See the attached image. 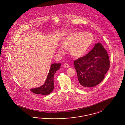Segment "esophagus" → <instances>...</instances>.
<instances>
[{"label": "esophagus", "instance_id": "obj_1", "mask_svg": "<svg viewBox=\"0 0 125 125\" xmlns=\"http://www.w3.org/2000/svg\"><path fill=\"white\" fill-rule=\"evenodd\" d=\"M63 66H64V67H65V68H68V67H69V65L68 63H64V65H63Z\"/></svg>", "mask_w": 125, "mask_h": 125}]
</instances>
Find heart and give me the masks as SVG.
Instances as JSON below:
<instances>
[{
	"mask_svg": "<svg viewBox=\"0 0 125 125\" xmlns=\"http://www.w3.org/2000/svg\"><path fill=\"white\" fill-rule=\"evenodd\" d=\"M93 41L90 34L82 32H74L67 34L61 42V46L69 49V52L72 57L79 58L87 52ZM60 53L63 50L59 49Z\"/></svg>",
	"mask_w": 125,
	"mask_h": 125,
	"instance_id": "1",
	"label": "heart"
}]
</instances>
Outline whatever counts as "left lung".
<instances>
[{
	"mask_svg": "<svg viewBox=\"0 0 125 125\" xmlns=\"http://www.w3.org/2000/svg\"><path fill=\"white\" fill-rule=\"evenodd\" d=\"M109 59L106 50L98 42L86 56L74 61L80 87L91 88L100 83L110 68Z\"/></svg>",
	"mask_w": 125,
	"mask_h": 125,
	"instance_id": "1",
	"label": "left lung"
}]
</instances>
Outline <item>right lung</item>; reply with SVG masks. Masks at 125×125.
<instances>
[{"label":"right lung","instance_id":"add662e5","mask_svg":"<svg viewBox=\"0 0 125 125\" xmlns=\"http://www.w3.org/2000/svg\"><path fill=\"white\" fill-rule=\"evenodd\" d=\"M61 63H54L51 65L49 72L48 74L45 82L43 85L40 87L31 88L30 91L37 94L48 95L53 90V76L56 71L60 69Z\"/></svg>","mask_w":125,"mask_h":125}]
</instances>
